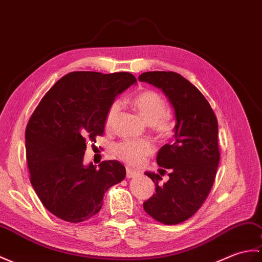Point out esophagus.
<instances>
[{
  "instance_id": "obj_1",
  "label": "esophagus",
  "mask_w": 262,
  "mask_h": 262,
  "mask_svg": "<svg viewBox=\"0 0 262 262\" xmlns=\"http://www.w3.org/2000/svg\"><path fill=\"white\" fill-rule=\"evenodd\" d=\"M139 173L137 171H134V169L127 167V172H126V176L127 179H133V178H136V176H138Z\"/></svg>"
}]
</instances>
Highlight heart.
Here are the masks:
<instances>
[{"mask_svg": "<svg viewBox=\"0 0 262 262\" xmlns=\"http://www.w3.org/2000/svg\"><path fill=\"white\" fill-rule=\"evenodd\" d=\"M130 103L145 123L150 125L153 130L160 136L169 137L174 133V119L166 112V101L159 93L149 89L142 90L133 97ZM118 112L119 102L115 101L107 111L105 118L106 127H111ZM115 153L121 161L138 166L154 153V147L148 142L125 141L115 146Z\"/></svg>", "mask_w": 262, "mask_h": 262, "instance_id": "obj_1", "label": "heart"}]
</instances>
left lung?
<instances>
[{
  "label": "left lung",
  "mask_w": 262,
  "mask_h": 262,
  "mask_svg": "<svg viewBox=\"0 0 262 262\" xmlns=\"http://www.w3.org/2000/svg\"><path fill=\"white\" fill-rule=\"evenodd\" d=\"M138 79L162 89L176 117L175 141L164 145L156 157L157 164L169 171V180L161 185L159 174L146 172L156 193L143 206L154 220L178 224L196 213L213 186L220 162L216 116L201 91L180 74L148 71Z\"/></svg>",
  "instance_id": "1"
}]
</instances>
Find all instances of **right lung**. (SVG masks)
Here are the masks:
<instances>
[{"label": "right lung", "instance_id": "add662e5", "mask_svg": "<svg viewBox=\"0 0 262 262\" xmlns=\"http://www.w3.org/2000/svg\"><path fill=\"white\" fill-rule=\"evenodd\" d=\"M136 78L129 72L75 71L48 91L26 129L30 181L45 208L78 223L98 213L109 187L126 176L118 161L83 165L88 142L105 129L109 106Z\"/></svg>", "mask_w": 262, "mask_h": 262}]
</instances>
